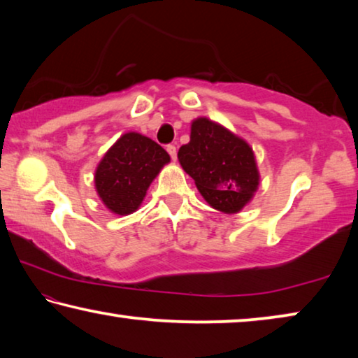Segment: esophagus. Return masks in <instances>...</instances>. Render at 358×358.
I'll list each match as a JSON object with an SVG mask.
<instances>
[{"label": "esophagus", "mask_w": 358, "mask_h": 358, "mask_svg": "<svg viewBox=\"0 0 358 358\" xmlns=\"http://www.w3.org/2000/svg\"><path fill=\"white\" fill-rule=\"evenodd\" d=\"M167 151L173 161L177 159V147H175V145H167Z\"/></svg>", "instance_id": "1"}]
</instances>
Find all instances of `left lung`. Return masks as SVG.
I'll list each match as a JSON object with an SVG mask.
<instances>
[{
  "mask_svg": "<svg viewBox=\"0 0 358 358\" xmlns=\"http://www.w3.org/2000/svg\"><path fill=\"white\" fill-rule=\"evenodd\" d=\"M178 161L205 201L224 213H238L257 191L252 148L208 118L192 121L191 141L178 150Z\"/></svg>",
  "mask_w": 358,
  "mask_h": 358,
  "instance_id": "left-lung-1",
  "label": "left lung"
}]
</instances>
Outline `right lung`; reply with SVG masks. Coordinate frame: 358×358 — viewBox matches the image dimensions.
<instances>
[{"label":"right lung","mask_w":358,"mask_h":358,"mask_svg":"<svg viewBox=\"0 0 358 358\" xmlns=\"http://www.w3.org/2000/svg\"><path fill=\"white\" fill-rule=\"evenodd\" d=\"M169 162L171 156L161 145L138 132H126L96 167L94 186L102 203L115 215L134 213Z\"/></svg>","instance_id":"add662e5"}]
</instances>
